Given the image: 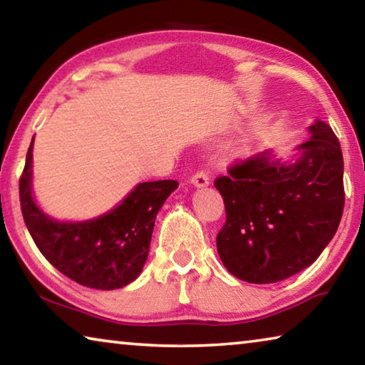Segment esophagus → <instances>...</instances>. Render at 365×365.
Instances as JSON below:
<instances>
[{
    "label": "esophagus",
    "mask_w": 365,
    "mask_h": 365,
    "mask_svg": "<svg viewBox=\"0 0 365 365\" xmlns=\"http://www.w3.org/2000/svg\"><path fill=\"white\" fill-rule=\"evenodd\" d=\"M190 182H191V185H195V187H197V188H205V187H207L209 183H211V178H209L206 172L200 170L190 178Z\"/></svg>",
    "instance_id": "1"
}]
</instances>
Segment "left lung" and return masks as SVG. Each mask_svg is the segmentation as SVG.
<instances>
[{
  "label": "left lung",
  "instance_id": "left-lung-1",
  "mask_svg": "<svg viewBox=\"0 0 365 365\" xmlns=\"http://www.w3.org/2000/svg\"><path fill=\"white\" fill-rule=\"evenodd\" d=\"M288 159L267 150L215 180L227 220L217 235L222 264L248 283H275L309 267L331 242L344 206L343 153L316 119Z\"/></svg>",
  "mask_w": 365,
  "mask_h": 365
}]
</instances>
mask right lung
<instances>
[{"instance_id":"right-lung-1","label":"right lung","mask_w":365,"mask_h":365,"mask_svg":"<svg viewBox=\"0 0 365 365\" xmlns=\"http://www.w3.org/2000/svg\"><path fill=\"white\" fill-rule=\"evenodd\" d=\"M34 138L19 195L36 248L61 274L95 289H117L138 279L150 255L156 215L178 182L138 183L110 211L88 220H58L38 206L34 190Z\"/></svg>"}]
</instances>
